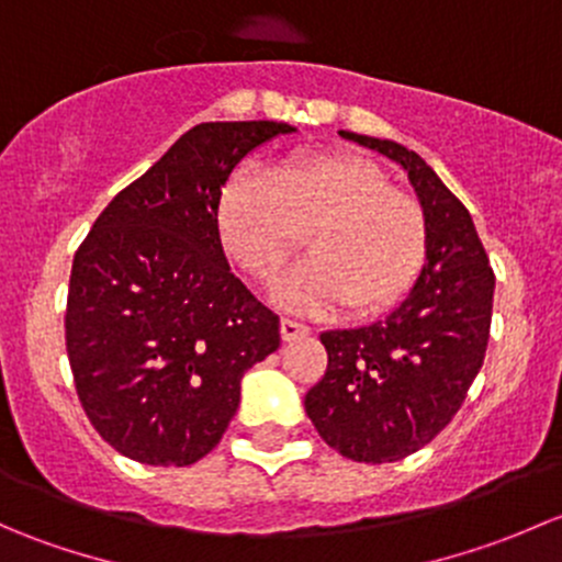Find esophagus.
I'll list each match as a JSON object with an SVG mask.
<instances>
[{"instance_id":"1","label":"esophagus","mask_w":562,"mask_h":562,"mask_svg":"<svg viewBox=\"0 0 562 562\" xmlns=\"http://www.w3.org/2000/svg\"><path fill=\"white\" fill-rule=\"evenodd\" d=\"M280 331H282V339H285V342H293V339H302V337H307V334L313 331V328H310L307 323H299V321H293V317H282V323H280Z\"/></svg>"}]
</instances>
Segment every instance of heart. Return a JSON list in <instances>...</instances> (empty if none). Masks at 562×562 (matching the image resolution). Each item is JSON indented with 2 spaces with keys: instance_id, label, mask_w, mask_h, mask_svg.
I'll return each mask as SVG.
<instances>
[{
  "instance_id": "obj_1",
  "label": "heart",
  "mask_w": 562,
  "mask_h": 562,
  "mask_svg": "<svg viewBox=\"0 0 562 562\" xmlns=\"http://www.w3.org/2000/svg\"><path fill=\"white\" fill-rule=\"evenodd\" d=\"M225 252L252 280L269 282L304 245L313 249L277 296L291 307L372 315L400 302L427 245L418 201L394 190L381 166L359 155H296L269 176L236 173L217 203Z\"/></svg>"
}]
</instances>
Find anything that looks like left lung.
Returning <instances> with one entry per match:
<instances>
[{
  "label": "left lung",
  "mask_w": 562,
  "mask_h": 562,
  "mask_svg": "<svg viewBox=\"0 0 562 562\" xmlns=\"http://www.w3.org/2000/svg\"><path fill=\"white\" fill-rule=\"evenodd\" d=\"M339 135L405 168L427 245L422 274L386 317L321 334L328 367L304 411L342 457L396 462L424 449L462 407L484 364L495 274L470 212L416 151L348 130Z\"/></svg>",
  "instance_id": "1"
}]
</instances>
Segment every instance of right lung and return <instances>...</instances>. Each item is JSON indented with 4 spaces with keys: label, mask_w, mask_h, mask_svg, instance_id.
<instances>
[{
    "label": "right lung",
    "mask_w": 562,
    "mask_h": 562,
    "mask_svg": "<svg viewBox=\"0 0 562 562\" xmlns=\"http://www.w3.org/2000/svg\"><path fill=\"white\" fill-rule=\"evenodd\" d=\"M285 122H203L124 187L72 260L65 339L100 438L155 468L206 457L241 378L280 348V317L231 271L217 203L234 168Z\"/></svg>",
    "instance_id": "add662e5"
}]
</instances>
